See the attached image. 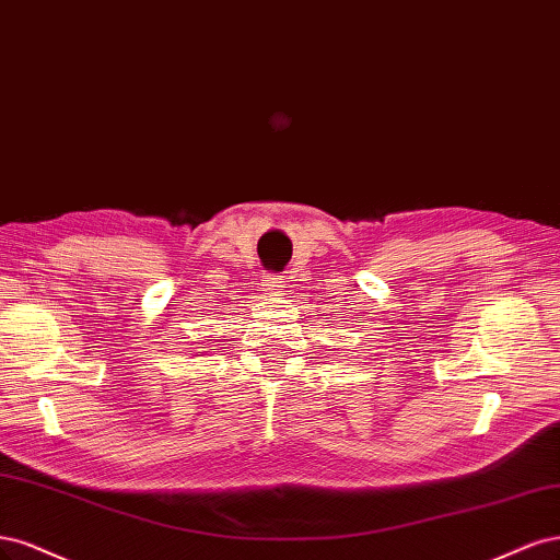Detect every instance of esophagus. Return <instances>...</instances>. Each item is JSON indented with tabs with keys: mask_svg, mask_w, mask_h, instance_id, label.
Masks as SVG:
<instances>
[{
	"mask_svg": "<svg viewBox=\"0 0 560 560\" xmlns=\"http://www.w3.org/2000/svg\"><path fill=\"white\" fill-rule=\"evenodd\" d=\"M265 285H267V291L272 293V295L281 293V288H283V285H281V281H279V279H272V277H269V279L265 281Z\"/></svg>",
	"mask_w": 560,
	"mask_h": 560,
	"instance_id": "1",
	"label": "esophagus"
}]
</instances>
